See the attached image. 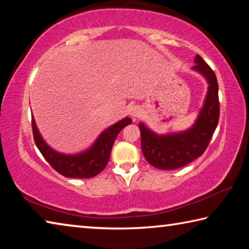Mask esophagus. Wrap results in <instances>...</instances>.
I'll list each match as a JSON object with an SVG mask.
<instances>
[{
  "label": "esophagus",
  "mask_w": 249,
  "mask_h": 249,
  "mask_svg": "<svg viewBox=\"0 0 249 249\" xmlns=\"http://www.w3.org/2000/svg\"><path fill=\"white\" fill-rule=\"evenodd\" d=\"M129 114L130 116L133 117V119H136V117H140L142 114V109L140 107H137V105H135L132 108L129 109Z\"/></svg>",
  "instance_id": "obj_1"
}]
</instances>
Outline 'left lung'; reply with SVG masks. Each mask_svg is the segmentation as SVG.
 I'll list each match as a JSON object with an SVG mask.
<instances>
[{
    "label": "left lung",
    "mask_w": 249,
    "mask_h": 249,
    "mask_svg": "<svg viewBox=\"0 0 249 249\" xmlns=\"http://www.w3.org/2000/svg\"><path fill=\"white\" fill-rule=\"evenodd\" d=\"M193 69L208 79L209 91L199 119L187 132L158 136L140 124L142 150L150 165L162 170L181 168L203 155L220 119V101L216 75L201 56H196Z\"/></svg>",
    "instance_id": "1"
}]
</instances>
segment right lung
I'll use <instances>...</instances> for the list:
<instances>
[{"label": "right lung", "instance_id": "right-lung-1", "mask_svg": "<svg viewBox=\"0 0 249 249\" xmlns=\"http://www.w3.org/2000/svg\"><path fill=\"white\" fill-rule=\"evenodd\" d=\"M129 124H132V120L128 117L117 122L116 124L104 130L95 144L86 153L67 156L53 150L46 144L38 133L35 121L34 119L32 120L33 136L37 148L49 165L67 178H92L99 175L107 165L112 146L114 144L117 134Z\"/></svg>", "mask_w": 249, "mask_h": 249}]
</instances>
